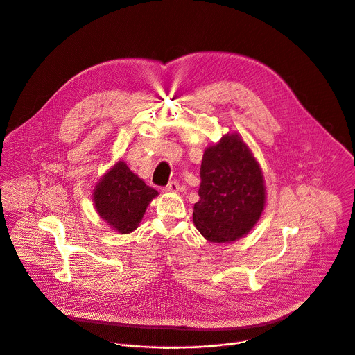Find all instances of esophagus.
Wrapping results in <instances>:
<instances>
[{"mask_svg": "<svg viewBox=\"0 0 355 355\" xmlns=\"http://www.w3.org/2000/svg\"><path fill=\"white\" fill-rule=\"evenodd\" d=\"M165 193H178L179 191V183L178 182H171L165 189Z\"/></svg>", "mask_w": 355, "mask_h": 355, "instance_id": "34e87169", "label": "esophagus"}]
</instances>
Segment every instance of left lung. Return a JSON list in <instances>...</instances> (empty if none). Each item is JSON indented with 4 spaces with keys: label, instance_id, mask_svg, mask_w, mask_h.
Wrapping results in <instances>:
<instances>
[{
    "label": "left lung",
    "instance_id": "8db88e82",
    "mask_svg": "<svg viewBox=\"0 0 355 355\" xmlns=\"http://www.w3.org/2000/svg\"><path fill=\"white\" fill-rule=\"evenodd\" d=\"M200 201L193 221L211 243H231L246 236L261 218L266 203L262 169L236 132L205 149Z\"/></svg>",
    "mask_w": 355,
    "mask_h": 355
}]
</instances>
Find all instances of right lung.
I'll return each mask as SVG.
<instances>
[{"instance_id": "obj_1", "label": "right lung", "mask_w": 355, "mask_h": 355, "mask_svg": "<svg viewBox=\"0 0 355 355\" xmlns=\"http://www.w3.org/2000/svg\"><path fill=\"white\" fill-rule=\"evenodd\" d=\"M157 196V190L119 159L96 184L93 202L98 216L112 230L130 234L138 228L149 203Z\"/></svg>"}]
</instances>
